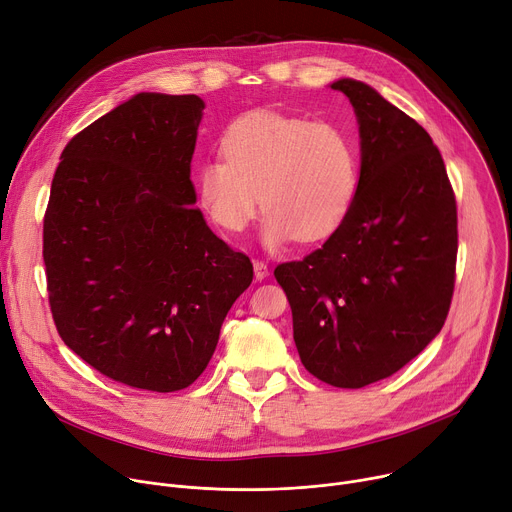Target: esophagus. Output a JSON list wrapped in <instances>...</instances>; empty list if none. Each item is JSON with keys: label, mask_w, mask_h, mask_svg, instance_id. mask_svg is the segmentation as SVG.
Here are the masks:
<instances>
[{"label": "esophagus", "mask_w": 512, "mask_h": 512, "mask_svg": "<svg viewBox=\"0 0 512 512\" xmlns=\"http://www.w3.org/2000/svg\"><path fill=\"white\" fill-rule=\"evenodd\" d=\"M253 271H255V280L261 282L269 275V267L263 261H253Z\"/></svg>", "instance_id": "obj_1"}]
</instances>
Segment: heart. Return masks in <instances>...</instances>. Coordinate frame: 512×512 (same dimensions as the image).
Returning a JSON list of instances; mask_svg holds the SVG:
<instances>
[{
  "label": "heart",
  "mask_w": 512,
  "mask_h": 512,
  "mask_svg": "<svg viewBox=\"0 0 512 512\" xmlns=\"http://www.w3.org/2000/svg\"><path fill=\"white\" fill-rule=\"evenodd\" d=\"M220 153L196 169L202 210L218 228L239 235L261 204L267 210L261 241L269 249L292 239H329L359 192L357 145L331 122L253 110L224 130Z\"/></svg>",
  "instance_id": "obj_1"
}]
</instances>
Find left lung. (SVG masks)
I'll return each mask as SVG.
<instances>
[{"label": "left lung", "instance_id": "8db88e82", "mask_svg": "<svg viewBox=\"0 0 512 512\" xmlns=\"http://www.w3.org/2000/svg\"><path fill=\"white\" fill-rule=\"evenodd\" d=\"M359 124V192L345 222L273 275L310 374L337 388L384 380L421 353L449 312L457 208L429 132L357 79L331 83Z\"/></svg>", "mask_w": 512, "mask_h": 512}]
</instances>
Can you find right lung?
Listing matches in <instances>:
<instances>
[{
	"mask_svg": "<svg viewBox=\"0 0 512 512\" xmlns=\"http://www.w3.org/2000/svg\"><path fill=\"white\" fill-rule=\"evenodd\" d=\"M198 96L141 91L75 134L55 171L42 257L65 345L114 382L175 392L216 349L253 265L194 208Z\"/></svg>",
	"mask_w": 512,
	"mask_h": 512,
	"instance_id": "obj_1",
	"label": "right lung"
}]
</instances>
